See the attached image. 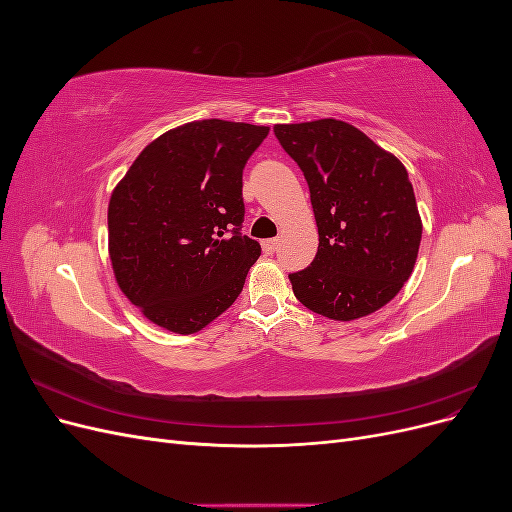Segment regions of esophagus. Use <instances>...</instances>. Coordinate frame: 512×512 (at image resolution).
<instances>
[{
	"mask_svg": "<svg viewBox=\"0 0 512 512\" xmlns=\"http://www.w3.org/2000/svg\"><path fill=\"white\" fill-rule=\"evenodd\" d=\"M277 245H280V239H267L262 241V250H265V254H273L277 250Z\"/></svg>",
	"mask_w": 512,
	"mask_h": 512,
	"instance_id": "1",
	"label": "esophagus"
}]
</instances>
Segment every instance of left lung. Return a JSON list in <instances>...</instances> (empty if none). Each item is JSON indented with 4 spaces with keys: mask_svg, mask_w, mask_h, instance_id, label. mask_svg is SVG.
Returning <instances> with one entry per match:
<instances>
[{
    "mask_svg": "<svg viewBox=\"0 0 512 512\" xmlns=\"http://www.w3.org/2000/svg\"><path fill=\"white\" fill-rule=\"evenodd\" d=\"M273 132L303 170L318 226L314 262L288 275L294 297L339 322L378 312L408 282L423 235L406 166L339 119Z\"/></svg>",
    "mask_w": 512,
    "mask_h": 512,
    "instance_id": "8db88e82",
    "label": "left lung"
}]
</instances>
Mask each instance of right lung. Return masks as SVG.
<instances>
[{
    "label": "right lung",
    "mask_w": 512,
    "mask_h": 512,
    "mask_svg": "<svg viewBox=\"0 0 512 512\" xmlns=\"http://www.w3.org/2000/svg\"><path fill=\"white\" fill-rule=\"evenodd\" d=\"M267 126L200 119L151 141L108 200V256L141 314L179 335L235 303L258 241L243 237V168ZM231 235L228 236L227 232Z\"/></svg>",
    "instance_id": "right-lung-1"
}]
</instances>
